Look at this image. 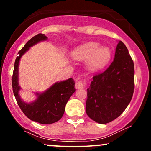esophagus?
Returning <instances> with one entry per match:
<instances>
[{"label": "esophagus", "mask_w": 151, "mask_h": 151, "mask_svg": "<svg viewBox=\"0 0 151 151\" xmlns=\"http://www.w3.org/2000/svg\"><path fill=\"white\" fill-rule=\"evenodd\" d=\"M86 81L85 79H84V80L77 81L75 83V87L77 88V89H83V88L86 86Z\"/></svg>", "instance_id": "esophagus-1"}]
</instances>
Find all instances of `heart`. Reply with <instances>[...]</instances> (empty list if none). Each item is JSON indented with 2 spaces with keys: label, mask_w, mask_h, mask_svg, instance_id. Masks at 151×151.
Instances as JSON below:
<instances>
[{
  "label": "heart",
  "mask_w": 151,
  "mask_h": 151,
  "mask_svg": "<svg viewBox=\"0 0 151 151\" xmlns=\"http://www.w3.org/2000/svg\"><path fill=\"white\" fill-rule=\"evenodd\" d=\"M72 56L79 60L87 59V65L90 70L98 71L103 69L110 61L111 52L108 47H99L98 42H89L74 50Z\"/></svg>",
  "instance_id": "b5f03b06"
}]
</instances>
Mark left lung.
Wrapping results in <instances>:
<instances>
[{"label": "left lung", "mask_w": 151, "mask_h": 151, "mask_svg": "<svg viewBox=\"0 0 151 151\" xmlns=\"http://www.w3.org/2000/svg\"><path fill=\"white\" fill-rule=\"evenodd\" d=\"M134 64L122 41L116 48L110 66L93 77L87 89L86 112L101 124L114 121L129 104L134 91Z\"/></svg>", "instance_id": "obj_1"}]
</instances>
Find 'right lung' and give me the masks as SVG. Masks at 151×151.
Listing matches in <instances>:
<instances>
[{
    "mask_svg": "<svg viewBox=\"0 0 151 151\" xmlns=\"http://www.w3.org/2000/svg\"><path fill=\"white\" fill-rule=\"evenodd\" d=\"M47 37L44 34L39 33L32 37L19 51L18 56L15 59L14 70L12 77V86L17 103L24 114L30 120L42 124H51L60 120L63 116L65 106L69 99L76 91L74 81L72 78L67 80L57 82L47 90L45 92L37 93L38 97L31 104L23 102L18 94L20 86L18 85V65L21 56L40 41L45 40Z\"/></svg>",
    "mask_w": 151,
    "mask_h": 151,
    "instance_id": "right-lung-1",
    "label": "right lung"
}]
</instances>
